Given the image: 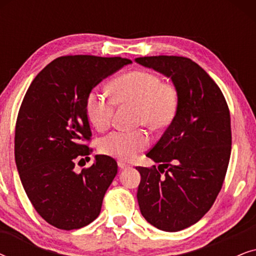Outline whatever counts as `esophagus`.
<instances>
[{"mask_svg":"<svg viewBox=\"0 0 256 256\" xmlns=\"http://www.w3.org/2000/svg\"><path fill=\"white\" fill-rule=\"evenodd\" d=\"M118 168H120L121 170H124V169H127V168L130 166H129V164L124 163V162H122V160H118Z\"/></svg>","mask_w":256,"mask_h":256,"instance_id":"34e87169","label":"esophagus"}]
</instances>
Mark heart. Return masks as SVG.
Masks as SVG:
<instances>
[{"label":"heart","mask_w":256,"mask_h":256,"mask_svg":"<svg viewBox=\"0 0 256 256\" xmlns=\"http://www.w3.org/2000/svg\"><path fill=\"white\" fill-rule=\"evenodd\" d=\"M112 90L114 100L99 90H90L86 100L87 118L100 132L110 127L115 104H135L136 124L155 129L169 124L177 112V88L162 82L154 72L136 70L124 73L112 82ZM148 146L149 136L144 130H116L101 138L99 148L107 156L130 160Z\"/></svg>","instance_id":"obj_1"}]
</instances>
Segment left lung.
Returning <instances> with one entry per match:
<instances>
[{"label": "left lung", "mask_w": 256, "mask_h": 256, "mask_svg": "<svg viewBox=\"0 0 256 256\" xmlns=\"http://www.w3.org/2000/svg\"><path fill=\"white\" fill-rule=\"evenodd\" d=\"M135 62L171 79L178 107L162 138L146 154L160 163L138 166L140 211L149 224L177 232L204 216L222 190L232 144L230 116L224 94L191 59L140 57Z\"/></svg>", "instance_id": "8db88e82"}]
</instances>
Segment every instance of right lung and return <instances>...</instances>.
<instances>
[{
  "mask_svg": "<svg viewBox=\"0 0 256 256\" xmlns=\"http://www.w3.org/2000/svg\"><path fill=\"white\" fill-rule=\"evenodd\" d=\"M128 64L130 59L121 57H59L26 90L16 121V166L34 210L57 228H82L100 214L118 163L96 155L92 166L76 172V163L92 152L84 144L92 136L86 100L98 84Z\"/></svg>",
  "mask_w": 256,
  "mask_h": 256,
  "instance_id": "obj_1",
  "label": "right lung"
}]
</instances>
